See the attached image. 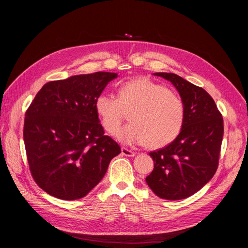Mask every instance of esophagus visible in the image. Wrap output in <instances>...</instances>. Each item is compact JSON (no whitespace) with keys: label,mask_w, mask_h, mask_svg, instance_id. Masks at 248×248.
<instances>
[{"label":"esophagus","mask_w":248,"mask_h":248,"mask_svg":"<svg viewBox=\"0 0 248 248\" xmlns=\"http://www.w3.org/2000/svg\"><path fill=\"white\" fill-rule=\"evenodd\" d=\"M121 152H122L123 155L128 156V157L136 156V153H134L133 151H131V150H128V149H126V148H122V149H121Z\"/></svg>","instance_id":"esophagus-1"}]
</instances>
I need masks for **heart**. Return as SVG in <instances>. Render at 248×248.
Here are the masks:
<instances>
[{"instance_id":"b5f03b06","label":"heart","mask_w":248,"mask_h":248,"mask_svg":"<svg viewBox=\"0 0 248 248\" xmlns=\"http://www.w3.org/2000/svg\"><path fill=\"white\" fill-rule=\"evenodd\" d=\"M95 110L103 128L115 134L130 112L131 123L118 132L117 140L124 145H147L161 148L174 140L182 130L185 119L183 100L166 87L138 78L124 82L118 90V98L100 94Z\"/></svg>"}]
</instances>
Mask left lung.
I'll list each match as a JSON object with an SVG mask.
<instances>
[{
    "label": "left lung",
    "instance_id": "left-lung-1",
    "mask_svg": "<svg viewBox=\"0 0 248 248\" xmlns=\"http://www.w3.org/2000/svg\"><path fill=\"white\" fill-rule=\"evenodd\" d=\"M154 76L170 81L185 108L182 130L170 145L150 152L154 169L146 178L152 191L164 200L178 201L199 191L218 167L223 119L213 98L204 89L175 73Z\"/></svg>",
    "mask_w": 248,
    "mask_h": 248
}]
</instances>
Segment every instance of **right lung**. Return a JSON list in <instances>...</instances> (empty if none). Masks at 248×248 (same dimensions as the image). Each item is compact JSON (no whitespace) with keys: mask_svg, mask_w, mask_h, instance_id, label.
<instances>
[{"mask_svg":"<svg viewBox=\"0 0 248 248\" xmlns=\"http://www.w3.org/2000/svg\"><path fill=\"white\" fill-rule=\"evenodd\" d=\"M117 73L95 72L49 81L26 112L24 140L31 174L49 196L86 197L121 153L104 136L95 100Z\"/></svg>","mask_w":248,"mask_h":248,"instance_id":"1","label":"right lung"}]
</instances>
